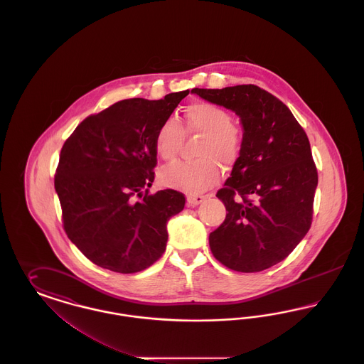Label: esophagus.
<instances>
[{
	"instance_id": "34e87169",
	"label": "esophagus",
	"mask_w": 364,
	"mask_h": 364,
	"mask_svg": "<svg viewBox=\"0 0 364 364\" xmlns=\"http://www.w3.org/2000/svg\"><path fill=\"white\" fill-rule=\"evenodd\" d=\"M205 199H206L205 195H193V193H190V195L187 196V205H188L190 208H195V206L200 205Z\"/></svg>"
}]
</instances>
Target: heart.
Instances as JSON below:
<instances>
[{"label": "heart", "instance_id": "1", "mask_svg": "<svg viewBox=\"0 0 364 364\" xmlns=\"http://www.w3.org/2000/svg\"><path fill=\"white\" fill-rule=\"evenodd\" d=\"M184 134L199 135L193 162H178L161 173L165 187L198 193L213 187L221 177L223 168L232 166L242 151V135L239 127L232 124L229 112L211 102H193L184 109L181 124L165 120L154 134V151L162 161L171 162L177 156Z\"/></svg>", "mask_w": 364, "mask_h": 364}]
</instances>
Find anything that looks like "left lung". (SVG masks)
<instances>
[{
    "mask_svg": "<svg viewBox=\"0 0 364 364\" xmlns=\"http://www.w3.org/2000/svg\"><path fill=\"white\" fill-rule=\"evenodd\" d=\"M242 120L240 156L217 198L225 221L208 236L228 269L257 273L285 259L309 232L318 172L310 141L288 106L254 85L192 88Z\"/></svg>",
    "mask_w": 364,
    "mask_h": 364,
    "instance_id": "left-lung-1",
    "label": "left lung"
}]
</instances>
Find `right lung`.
Returning a JSON list of instances; mask_svg holds the SVG:
<instances>
[{
    "label": "right lung",
    "mask_w": 364,
    "mask_h": 364,
    "mask_svg": "<svg viewBox=\"0 0 364 364\" xmlns=\"http://www.w3.org/2000/svg\"><path fill=\"white\" fill-rule=\"evenodd\" d=\"M190 90L164 100L131 98L91 114L65 140L54 176L70 242L92 263L138 273L162 257L166 224L186 205L174 190L150 193L156 128Z\"/></svg>",
    "instance_id": "obj_1"
}]
</instances>
